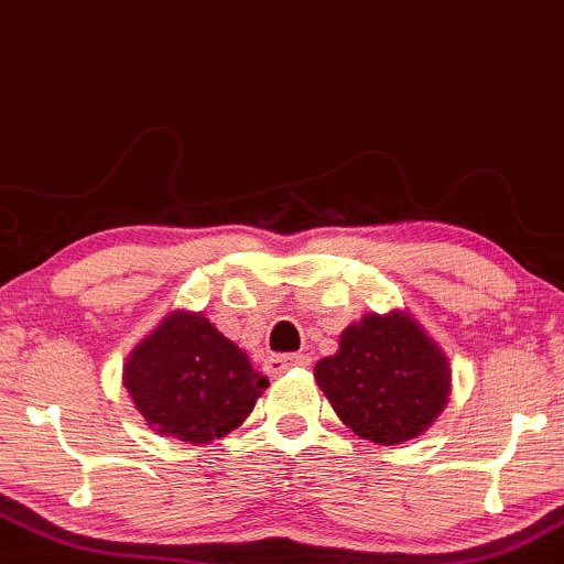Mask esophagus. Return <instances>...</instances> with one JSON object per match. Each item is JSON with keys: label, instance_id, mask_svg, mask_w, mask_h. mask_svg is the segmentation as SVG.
I'll list each match as a JSON object with an SVG mask.
<instances>
[{"label": "esophagus", "instance_id": "obj_1", "mask_svg": "<svg viewBox=\"0 0 564 564\" xmlns=\"http://www.w3.org/2000/svg\"><path fill=\"white\" fill-rule=\"evenodd\" d=\"M307 355H273L264 359V368H268V372H273V376H281V372H286L289 368H307Z\"/></svg>", "mask_w": 564, "mask_h": 564}]
</instances>
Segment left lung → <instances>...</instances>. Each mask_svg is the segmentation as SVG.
Here are the masks:
<instances>
[{"label": "left lung", "mask_w": 564, "mask_h": 564, "mask_svg": "<svg viewBox=\"0 0 564 564\" xmlns=\"http://www.w3.org/2000/svg\"><path fill=\"white\" fill-rule=\"evenodd\" d=\"M315 381L357 436L391 446L431 429L452 391L449 359L406 312L365 315L341 334Z\"/></svg>", "instance_id": "1"}]
</instances>
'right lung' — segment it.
I'll return each instance as SVG.
<instances>
[{
    "label": "right lung",
    "mask_w": 564,
    "mask_h": 564,
    "mask_svg": "<svg viewBox=\"0 0 564 564\" xmlns=\"http://www.w3.org/2000/svg\"><path fill=\"white\" fill-rule=\"evenodd\" d=\"M123 386L160 436L209 444L239 429L268 378L202 312H171L126 359Z\"/></svg>",
    "instance_id": "1"
}]
</instances>
